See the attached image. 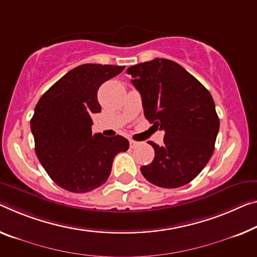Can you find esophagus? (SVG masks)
<instances>
[{"mask_svg":"<svg viewBox=\"0 0 257 257\" xmlns=\"http://www.w3.org/2000/svg\"><path fill=\"white\" fill-rule=\"evenodd\" d=\"M138 145H139V142H137L134 140H130V147H131V148H136Z\"/></svg>","mask_w":257,"mask_h":257,"instance_id":"34e87169","label":"esophagus"}]
</instances>
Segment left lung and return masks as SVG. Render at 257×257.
<instances>
[{
	"label": "left lung",
	"instance_id": "left-lung-1",
	"mask_svg": "<svg viewBox=\"0 0 257 257\" xmlns=\"http://www.w3.org/2000/svg\"><path fill=\"white\" fill-rule=\"evenodd\" d=\"M142 98L145 117L165 132L163 145L149 141L155 157L141 173L159 187L177 188L192 181L214 153L219 130L208 89L178 63L167 58L130 66Z\"/></svg>",
	"mask_w": 257,
	"mask_h": 257
}]
</instances>
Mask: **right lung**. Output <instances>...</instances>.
I'll list each match as a JSON object with an SVG mask.
<instances>
[{
  "instance_id": "right-lung-1",
  "label": "right lung",
  "mask_w": 257,
  "mask_h": 257,
  "mask_svg": "<svg viewBox=\"0 0 257 257\" xmlns=\"http://www.w3.org/2000/svg\"><path fill=\"white\" fill-rule=\"evenodd\" d=\"M124 66L82 64L51 86L35 105L31 119L35 154L48 176L72 193H86L103 185L118 153L128 140L92 133L93 113L101 111L97 90Z\"/></svg>"
}]
</instances>
